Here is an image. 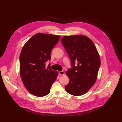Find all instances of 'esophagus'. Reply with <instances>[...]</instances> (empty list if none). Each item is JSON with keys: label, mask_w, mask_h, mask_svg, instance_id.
<instances>
[{"label": "esophagus", "mask_w": 122, "mask_h": 122, "mask_svg": "<svg viewBox=\"0 0 122 122\" xmlns=\"http://www.w3.org/2000/svg\"><path fill=\"white\" fill-rule=\"evenodd\" d=\"M59 74H60V75H63V74H65V72H64V71H60L59 72Z\"/></svg>", "instance_id": "esophagus-1"}]
</instances>
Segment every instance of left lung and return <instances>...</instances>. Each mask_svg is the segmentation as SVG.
Instances as JSON below:
<instances>
[{
    "label": "left lung",
    "instance_id": "left-lung-1",
    "mask_svg": "<svg viewBox=\"0 0 122 122\" xmlns=\"http://www.w3.org/2000/svg\"><path fill=\"white\" fill-rule=\"evenodd\" d=\"M61 43L73 66L66 72L69 82L65 89L73 96L83 95L97 80L101 64L99 53L93 42L86 36H65L61 39Z\"/></svg>",
    "mask_w": 122,
    "mask_h": 122
}]
</instances>
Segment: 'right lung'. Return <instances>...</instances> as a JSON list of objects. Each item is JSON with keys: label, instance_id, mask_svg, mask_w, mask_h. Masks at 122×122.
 Instances as JSON below:
<instances>
[{"label": "right lung", "instance_id": "right-lung-1", "mask_svg": "<svg viewBox=\"0 0 122 122\" xmlns=\"http://www.w3.org/2000/svg\"><path fill=\"white\" fill-rule=\"evenodd\" d=\"M60 36L38 33L25 44L20 55V74L25 88L38 97L48 95L58 72L51 70L46 61L51 60V52L59 42Z\"/></svg>", "mask_w": 122, "mask_h": 122}]
</instances>
